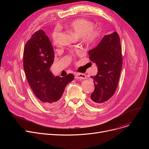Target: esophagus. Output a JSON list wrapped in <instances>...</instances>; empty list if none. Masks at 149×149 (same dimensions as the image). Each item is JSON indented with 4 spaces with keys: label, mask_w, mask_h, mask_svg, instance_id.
I'll use <instances>...</instances> for the list:
<instances>
[{
    "label": "esophagus",
    "mask_w": 149,
    "mask_h": 149,
    "mask_svg": "<svg viewBox=\"0 0 149 149\" xmlns=\"http://www.w3.org/2000/svg\"><path fill=\"white\" fill-rule=\"evenodd\" d=\"M75 78L77 79H86V75L83 74H76Z\"/></svg>",
    "instance_id": "esophagus-1"
}]
</instances>
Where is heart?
Returning a JSON list of instances; mask_svg holds the SVG:
<instances>
[{
    "mask_svg": "<svg viewBox=\"0 0 149 149\" xmlns=\"http://www.w3.org/2000/svg\"><path fill=\"white\" fill-rule=\"evenodd\" d=\"M65 27L87 43L91 44L95 42L100 36L99 31L94 29L95 25L93 23L84 19H75L68 23L65 25ZM58 34V29L56 28L52 34V39L54 43H57ZM77 52L81 53L80 51Z\"/></svg>",
    "mask_w": 149,
    "mask_h": 149,
    "instance_id": "1",
    "label": "heart"
}]
</instances>
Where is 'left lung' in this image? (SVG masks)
I'll use <instances>...</instances> for the list:
<instances>
[{
    "label": "left lung",
    "mask_w": 149,
    "mask_h": 149,
    "mask_svg": "<svg viewBox=\"0 0 149 149\" xmlns=\"http://www.w3.org/2000/svg\"><path fill=\"white\" fill-rule=\"evenodd\" d=\"M88 53L90 60L98 68L97 74L91 77L95 89L89 100L93 104L101 105L113 96L120 79L123 58L118 34L113 32L105 35L95 48Z\"/></svg>",
    "instance_id": "8db88e82"
}]
</instances>
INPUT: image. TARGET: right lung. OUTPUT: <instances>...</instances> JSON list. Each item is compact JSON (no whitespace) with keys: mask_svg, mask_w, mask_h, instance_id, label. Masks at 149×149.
Wrapping results in <instances>:
<instances>
[{"mask_svg":"<svg viewBox=\"0 0 149 149\" xmlns=\"http://www.w3.org/2000/svg\"><path fill=\"white\" fill-rule=\"evenodd\" d=\"M54 52L48 37L42 29L34 33L26 42L23 52V68L27 80L36 97L47 108L57 107L65 88L74 75L54 77L50 68Z\"/></svg>","mask_w":149,"mask_h":149,"instance_id":"right-lung-1","label":"right lung"}]
</instances>
